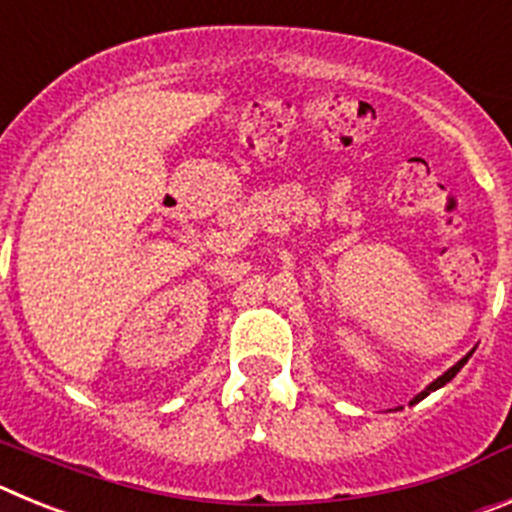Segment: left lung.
<instances>
[{"mask_svg":"<svg viewBox=\"0 0 512 512\" xmlns=\"http://www.w3.org/2000/svg\"><path fill=\"white\" fill-rule=\"evenodd\" d=\"M467 361H469V354L464 356V359H461V361H456V364L451 366L449 372H446V374H441V377H438L436 382H431V384H428V387H425V390L420 392V395H415L413 400H410V405H415V402H420V400H423V397H428V395H431V392H436L438 387H443V384H446V382H451V379H454L456 374H459V369H461V366H464V364H467Z\"/></svg>","mask_w":512,"mask_h":512,"instance_id":"8db88e82","label":"left lung"}]
</instances>
